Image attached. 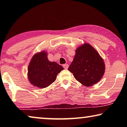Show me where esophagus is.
<instances>
[{"instance_id":"esophagus-1","label":"esophagus","mask_w":127,"mask_h":127,"mask_svg":"<svg viewBox=\"0 0 127 127\" xmlns=\"http://www.w3.org/2000/svg\"><path fill=\"white\" fill-rule=\"evenodd\" d=\"M63 67L64 69H68V64H65L63 65Z\"/></svg>"}]
</instances>
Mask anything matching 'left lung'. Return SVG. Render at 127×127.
<instances>
[{
	"label": "left lung",
	"instance_id": "obj_1",
	"mask_svg": "<svg viewBox=\"0 0 127 127\" xmlns=\"http://www.w3.org/2000/svg\"><path fill=\"white\" fill-rule=\"evenodd\" d=\"M68 70L81 84L91 86L102 78L105 66L104 60L97 51L91 45L86 43L76 49Z\"/></svg>",
	"mask_w": 127,
	"mask_h": 127
}]
</instances>
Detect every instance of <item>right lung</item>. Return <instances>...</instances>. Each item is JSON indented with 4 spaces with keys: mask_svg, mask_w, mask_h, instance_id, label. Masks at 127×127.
<instances>
[{
    "mask_svg": "<svg viewBox=\"0 0 127 127\" xmlns=\"http://www.w3.org/2000/svg\"><path fill=\"white\" fill-rule=\"evenodd\" d=\"M45 51L35 54L28 68V78L34 86L46 88L53 83L63 67L54 62H50Z\"/></svg>",
    "mask_w": 127,
    "mask_h": 127,
    "instance_id": "obj_1",
    "label": "right lung"
}]
</instances>
